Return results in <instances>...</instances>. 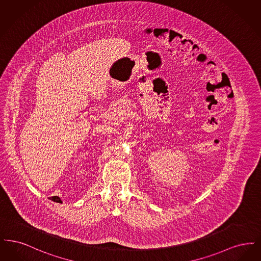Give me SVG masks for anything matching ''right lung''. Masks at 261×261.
Segmentation results:
<instances>
[{
	"instance_id": "1",
	"label": "right lung",
	"mask_w": 261,
	"mask_h": 261,
	"mask_svg": "<svg viewBox=\"0 0 261 261\" xmlns=\"http://www.w3.org/2000/svg\"><path fill=\"white\" fill-rule=\"evenodd\" d=\"M50 200H53V201H56V202H59V203H62V199L61 198H59V197H57V196H55V197H51L50 198Z\"/></svg>"
}]
</instances>
